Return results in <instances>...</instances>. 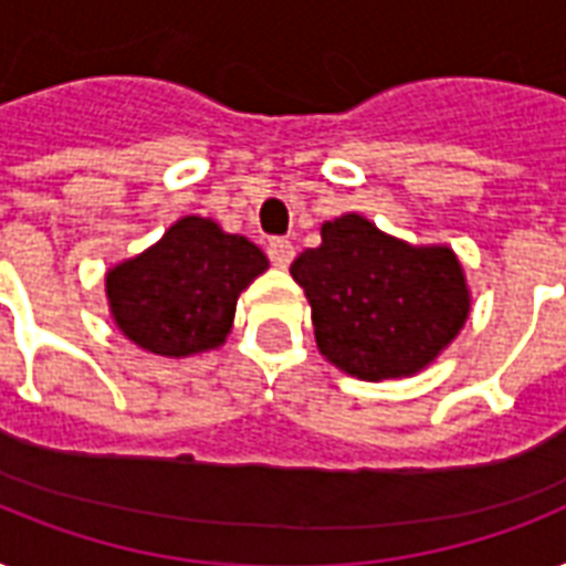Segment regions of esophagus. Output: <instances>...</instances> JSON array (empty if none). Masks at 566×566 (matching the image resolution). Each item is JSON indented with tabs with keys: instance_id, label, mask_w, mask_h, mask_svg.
<instances>
[{
	"instance_id": "1",
	"label": "esophagus",
	"mask_w": 566,
	"mask_h": 566,
	"mask_svg": "<svg viewBox=\"0 0 566 566\" xmlns=\"http://www.w3.org/2000/svg\"><path fill=\"white\" fill-rule=\"evenodd\" d=\"M266 255H270V261H273L275 266H287L293 261V255H296V249H293L291 240L273 238L266 243Z\"/></svg>"
}]
</instances>
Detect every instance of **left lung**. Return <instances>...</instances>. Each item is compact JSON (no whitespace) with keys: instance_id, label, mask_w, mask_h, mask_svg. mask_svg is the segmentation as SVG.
<instances>
[{"instance_id":"8db88e82","label":"left lung","mask_w":566,"mask_h":566,"mask_svg":"<svg viewBox=\"0 0 566 566\" xmlns=\"http://www.w3.org/2000/svg\"><path fill=\"white\" fill-rule=\"evenodd\" d=\"M323 243L291 264L311 302L319 353L364 381L429 367L470 314L464 270L449 247H411L361 213L323 222Z\"/></svg>"}]
</instances>
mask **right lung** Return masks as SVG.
Masks as SVG:
<instances>
[{"mask_svg":"<svg viewBox=\"0 0 566 566\" xmlns=\"http://www.w3.org/2000/svg\"><path fill=\"white\" fill-rule=\"evenodd\" d=\"M266 266L270 261L252 240L226 234L205 217H181L155 247L111 266V317L146 353H208L226 344L238 296Z\"/></svg>","mask_w":566,"mask_h":566,"instance_id":"add662e5","label":"right lung"}]
</instances>
